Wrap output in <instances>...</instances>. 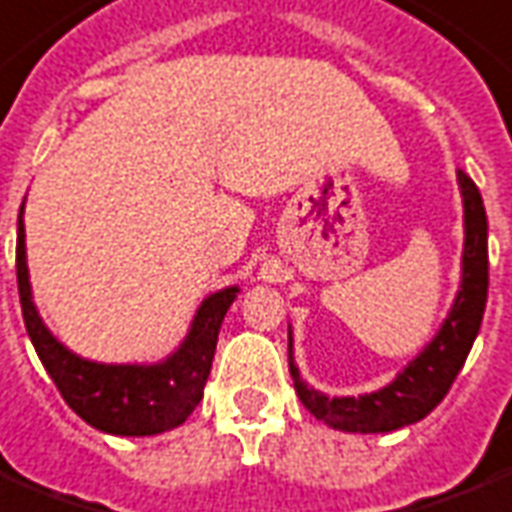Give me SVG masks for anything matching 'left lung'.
<instances>
[{
  "instance_id": "1",
  "label": "left lung",
  "mask_w": 512,
  "mask_h": 512,
  "mask_svg": "<svg viewBox=\"0 0 512 512\" xmlns=\"http://www.w3.org/2000/svg\"><path fill=\"white\" fill-rule=\"evenodd\" d=\"M456 185L462 195V276L454 303L448 308L446 319L440 322L438 333L424 349L413 357L397 376L376 392L365 395L330 397L303 381L295 354H292V327H290V376L298 392L300 403L314 413L327 427L341 432H395L408 424H416L427 413H432L446 397L454 384L456 373L462 370L467 354L483 322V308L489 295V222L478 187L467 174H456Z\"/></svg>"
}]
</instances>
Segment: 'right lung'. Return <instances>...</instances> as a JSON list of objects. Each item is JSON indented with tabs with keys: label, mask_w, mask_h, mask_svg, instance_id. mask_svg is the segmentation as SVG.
<instances>
[{
	"label": "right lung",
	"mask_w": 512,
	"mask_h": 512,
	"mask_svg": "<svg viewBox=\"0 0 512 512\" xmlns=\"http://www.w3.org/2000/svg\"><path fill=\"white\" fill-rule=\"evenodd\" d=\"M23 206L18 214V295L23 322L37 357L58 392L83 421L117 438H150L185 424L204 397L206 378L212 370L222 319L239 298V287L230 284L212 292L195 308L185 338L171 354L155 362H96L72 351L53 335L39 317L26 263V225Z\"/></svg>",
	"instance_id": "right-lung-1"
}]
</instances>
